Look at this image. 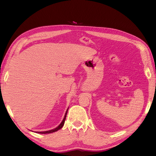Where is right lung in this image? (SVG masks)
<instances>
[{
  "label": "right lung",
  "instance_id": "add662e5",
  "mask_svg": "<svg viewBox=\"0 0 156 156\" xmlns=\"http://www.w3.org/2000/svg\"><path fill=\"white\" fill-rule=\"evenodd\" d=\"M68 108L67 109L66 112V114H65V116H64V118L63 120L62 121V122H61L60 124L58 126L56 127V128L53 129H51V130H49V131H36V133H41V134H46V133H53V132H55L56 131H58L59 129H60L62 127H63L64 124V122H65V120H66V115H67V112H68Z\"/></svg>",
  "mask_w": 156,
  "mask_h": 156
}]
</instances>
